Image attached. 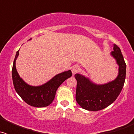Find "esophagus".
I'll return each mask as SVG.
<instances>
[{
    "label": "esophagus",
    "mask_w": 134,
    "mask_h": 134,
    "mask_svg": "<svg viewBox=\"0 0 134 134\" xmlns=\"http://www.w3.org/2000/svg\"><path fill=\"white\" fill-rule=\"evenodd\" d=\"M79 70H80V68H79V66L78 65H74V66H73L72 68V74H75L76 73H77L79 71Z\"/></svg>",
    "instance_id": "34e87169"
}]
</instances>
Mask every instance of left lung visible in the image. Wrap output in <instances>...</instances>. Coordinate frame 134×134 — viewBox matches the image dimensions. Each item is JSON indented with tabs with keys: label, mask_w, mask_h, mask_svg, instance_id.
Returning <instances> with one entry per match:
<instances>
[{
	"label": "left lung",
	"mask_w": 134,
	"mask_h": 134,
	"mask_svg": "<svg viewBox=\"0 0 134 134\" xmlns=\"http://www.w3.org/2000/svg\"><path fill=\"white\" fill-rule=\"evenodd\" d=\"M111 55L119 65V74L115 80L99 85L82 75H74L77 81L76 100L82 108L93 111L103 109L113 103L120 94L125 82L126 64L120 48L116 44L113 46Z\"/></svg>",
	"instance_id": "obj_1"
}]
</instances>
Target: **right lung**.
Masks as SVG:
<instances>
[{
    "label": "right lung",
    "mask_w": 134,
    "mask_h": 134,
    "mask_svg": "<svg viewBox=\"0 0 134 134\" xmlns=\"http://www.w3.org/2000/svg\"><path fill=\"white\" fill-rule=\"evenodd\" d=\"M19 51L16 52L12 69V78L15 91L28 105L35 107H47L54 100L58 88L64 81L72 76V72L68 70L57 74L41 86H30L20 78L16 71L15 62L19 55Z\"/></svg>",
    "instance_id": "add662e5"
}]
</instances>
